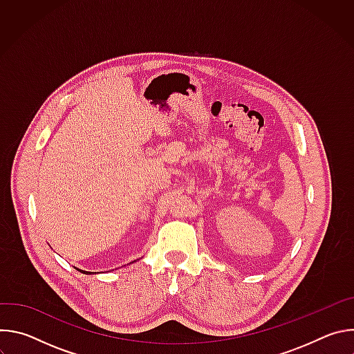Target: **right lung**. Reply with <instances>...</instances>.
Segmentation results:
<instances>
[{"mask_svg": "<svg viewBox=\"0 0 354 354\" xmlns=\"http://www.w3.org/2000/svg\"><path fill=\"white\" fill-rule=\"evenodd\" d=\"M80 270V269H78ZM80 272H82V273H85V274H89V272H84V270H80Z\"/></svg>", "mask_w": 354, "mask_h": 354, "instance_id": "1", "label": "right lung"}]
</instances>
